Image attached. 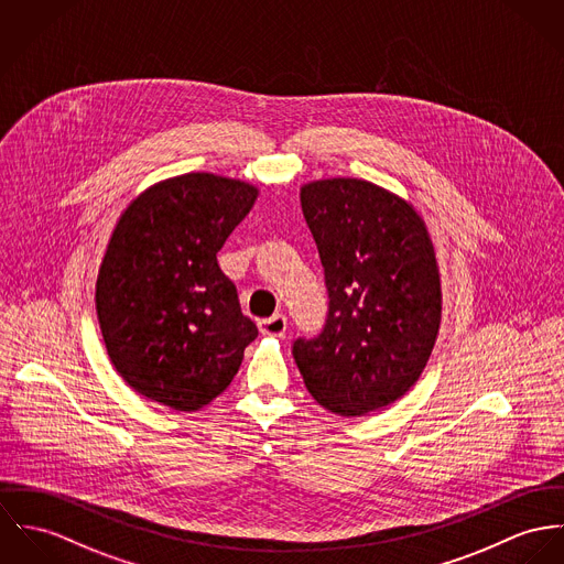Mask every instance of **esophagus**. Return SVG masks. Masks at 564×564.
I'll use <instances>...</instances> for the list:
<instances>
[{
    "instance_id": "34e87169",
    "label": "esophagus",
    "mask_w": 564,
    "mask_h": 564,
    "mask_svg": "<svg viewBox=\"0 0 564 564\" xmlns=\"http://www.w3.org/2000/svg\"><path fill=\"white\" fill-rule=\"evenodd\" d=\"M259 330L263 335H272V337H281L288 330V317L283 313H274L272 317H265L259 322Z\"/></svg>"
}]
</instances>
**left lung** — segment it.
I'll return each mask as SVG.
<instances>
[{
  "label": "left lung",
  "mask_w": 564,
  "mask_h": 564,
  "mask_svg": "<svg viewBox=\"0 0 564 564\" xmlns=\"http://www.w3.org/2000/svg\"><path fill=\"white\" fill-rule=\"evenodd\" d=\"M328 292L326 322L292 355L313 398L344 417L402 398L422 375L441 322L437 259L420 214L364 180L301 188Z\"/></svg>",
  "instance_id": "left-lung-1"
}]
</instances>
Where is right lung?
Masks as SVG:
<instances>
[{
	"instance_id": "obj_1",
	"label": "right lung",
	"mask_w": 564,
	"mask_h": 564,
	"mask_svg": "<svg viewBox=\"0 0 564 564\" xmlns=\"http://www.w3.org/2000/svg\"><path fill=\"white\" fill-rule=\"evenodd\" d=\"M257 198L251 184L188 173L129 203L97 276L101 335L129 387L175 411L220 395L257 337L216 252Z\"/></svg>"
}]
</instances>
